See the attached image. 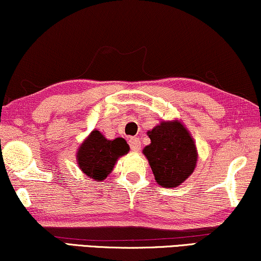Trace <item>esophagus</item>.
Here are the masks:
<instances>
[{"label":"esophagus","instance_id":"esophagus-1","mask_svg":"<svg viewBox=\"0 0 261 261\" xmlns=\"http://www.w3.org/2000/svg\"><path fill=\"white\" fill-rule=\"evenodd\" d=\"M128 142H129L132 150H134V152H140L141 150V141H140L139 138H130Z\"/></svg>","mask_w":261,"mask_h":261}]
</instances>
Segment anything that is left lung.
<instances>
[{"label":"left lung","mask_w":261,"mask_h":261,"mask_svg":"<svg viewBox=\"0 0 261 261\" xmlns=\"http://www.w3.org/2000/svg\"><path fill=\"white\" fill-rule=\"evenodd\" d=\"M150 143L143 148L154 179L161 187L175 188L192 175L198 149L190 130L180 120L162 121L147 132Z\"/></svg>","instance_id":"left-lung-1"}]
</instances>
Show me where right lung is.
I'll return each instance as SVG.
<instances>
[{
  "label": "right lung",
  "instance_id": "add662e5",
  "mask_svg": "<svg viewBox=\"0 0 261 261\" xmlns=\"http://www.w3.org/2000/svg\"><path fill=\"white\" fill-rule=\"evenodd\" d=\"M128 152L129 146L124 139L108 140L100 130L94 129L77 148L76 161L84 174L100 182L111 174L119 158Z\"/></svg>",
  "mask_w": 261,
  "mask_h": 261
}]
</instances>
